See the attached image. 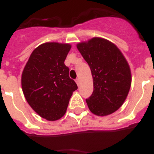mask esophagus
Here are the masks:
<instances>
[{"label":"esophagus","instance_id":"esophagus-1","mask_svg":"<svg viewBox=\"0 0 154 154\" xmlns=\"http://www.w3.org/2000/svg\"><path fill=\"white\" fill-rule=\"evenodd\" d=\"M75 82H76V83H77V85H79V79H75Z\"/></svg>","mask_w":154,"mask_h":154}]
</instances>
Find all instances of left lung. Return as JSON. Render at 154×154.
<instances>
[{
	"label": "left lung",
	"instance_id": "left-lung-1",
	"mask_svg": "<svg viewBox=\"0 0 154 154\" xmlns=\"http://www.w3.org/2000/svg\"><path fill=\"white\" fill-rule=\"evenodd\" d=\"M89 64L93 79V92L85 99L89 110L99 116L109 115L126 100L131 85L130 65L115 44L93 38L77 45Z\"/></svg>",
	"mask_w": 154,
	"mask_h": 154
}]
</instances>
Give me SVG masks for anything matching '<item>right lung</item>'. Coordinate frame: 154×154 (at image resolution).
Instances as JSON below:
<instances>
[{
    "instance_id": "1",
    "label": "right lung",
    "mask_w": 154,
    "mask_h": 154,
    "mask_svg": "<svg viewBox=\"0 0 154 154\" xmlns=\"http://www.w3.org/2000/svg\"><path fill=\"white\" fill-rule=\"evenodd\" d=\"M71 45L46 42L30 55L21 75L23 93L30 106L48 121L62 118L78 89L65 65Z\"/></svg>"
}]
</instances>
